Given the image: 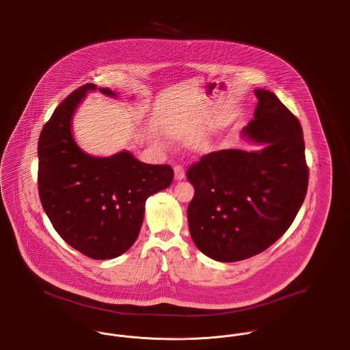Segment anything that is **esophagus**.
I'll list each match as a JSON object with an SVG mask.
<instances>
[{
    "label": "esophagus",
    "mask_w": 350,
    "mask_h": 350,
    "mask_svg": "<svg viewBox=\"0 0 350 350\" xmlns=\"http://www.w3.org/2000/svg\"><path fill=\"white\" fill-rule=\"evenodd\" d=\"M174 178L177 180V181H181L185 178V169L182 165H176L174 167Z\"/></svg>",
    "instance_id": "esophagus-1"
}]
</instances>
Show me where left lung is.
I'll list each match as a JSON object with an SVG mask.
<instances>
[{"instance_id":"1","label":"left lung","mask_w":350,"mask_h":350,"mask_svg":"<svg viewBox=\"0 0 350 350\" xmlns=\"http://www.w3.org/2000/svg\"><path fill=\"white\" fill-rule=\"evenodd\" d=\"M254 94L258 105L242 137L265 148L211 152L186 173L196 189L187 207L190 234L217 262L265 252L292 225L308 191L299 121L273 92Z\"/></svg>"}]
</instances>
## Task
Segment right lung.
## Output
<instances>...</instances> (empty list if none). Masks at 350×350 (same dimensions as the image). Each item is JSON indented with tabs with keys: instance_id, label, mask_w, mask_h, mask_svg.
Listing matches in <instances>:
<instances>
[{
	"instance_id": "1",
	"label": "right lung",
	"mask_w": 350,
	"mask_h": 350,
	"mask_svg": "<svg viewBox=\"0 0 350 350\" xmlns=\"http://www.w3.org/2000/svg\"><path fill=\"white\" fill-rule=\"evenodd\" d=\"M96 84L71 92L44 125L38 144V185L42 208L61 238L91 259H113L138 238L148 196L170 186V165H152L127 151L87 154L71 134L79 103ZM107 96L117 94L98 88Z\"/></svg>"
}]
</instances>
